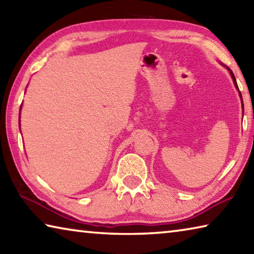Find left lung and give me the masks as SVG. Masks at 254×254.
Masks as SVG:
<instances>
[{"label": "left lung", "instance_id": "left-lung-1", "mask_svg": "<svg viewBox=\"0 0 254 254\" xmlns=\"http://www.w3.org/2000/svg\"><path fill=\"white\" fill-rule=\"evenodd\" d=\"M226 69H228L229 71H230V74H231V77H232V79H233V82H234V86L237 87V89L239 90V87H238V83H237V80H235V77H234V74H233V72H232V70H231L230 68H228V66H226ZM239 93H240V97H241V100H242V96H241V92L239 91ZM243 102V101H242Z\"/></svg>", "mask_w": 254, "mask_h": 254}]
</instances>
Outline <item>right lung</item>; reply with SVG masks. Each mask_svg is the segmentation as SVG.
Instances as JSON below:
<instances>
[{"instance_id": "right-lung-1", "label": "right lung", "mask_w": 254, "mask_h": 254, "mask_svg": "<svg viewBox=\"0 0 254 254\" xmlns=\"http://www.w3.org/2000/svg\"><path fill=\"white\" fill-rule=\"evenodd\" d=\"M20 109H21V108H20Z\"/></svg>"}]
</instances>
